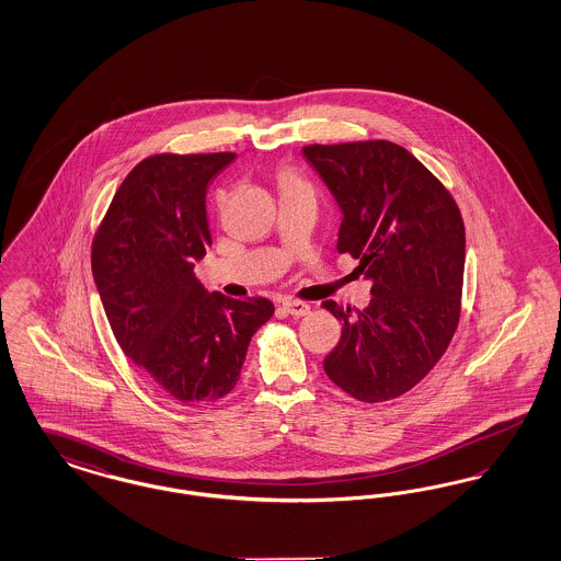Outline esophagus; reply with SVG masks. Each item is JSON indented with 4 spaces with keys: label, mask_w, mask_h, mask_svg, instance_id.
Masks as SVG:
<instances>
[{
    "label": "esophagus",
    "mask_w": 561,
    "mask_h": 561,
    "mask_svg": "<svg viewBox=\"0 0 561 561\" xmlns=\"http://www.w3.org/2000/svg\"><path fill=\"white\" fill-rule=\"evenodd\" d=\"M282 311L288 313V316H294V318H302V316H307L311 311V307L307 302H302V300H286L282 305Z\"/></svg>",
    "instance_id": "34e87169"
}]
</instances>
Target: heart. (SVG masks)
<instances>
[{
  "instance_id": "obj_1",
  "label": "heart",
  "mask_w": 561,
  "mask_h": 561,
  "mask_svg": "<svg viewBox=\"0 0 561 561\" xmlns=\"http://www.w3.org/2000/svg\"><path fill=\"white\" fill-rule=\"evenodd\" d=\"M277 187H279L282 195H286V193H307V195H311V185L290 168H284V170L277 172Z\"/></svg>"
}]
</instances>
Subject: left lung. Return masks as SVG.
Here are the masks:
<instances>
[{
    "label": "left lung",
    "mask_w": 561,
    "mask_h": 561,
    "mask_svg": "<svg viewBox=\"0 0 561 561\" xmlns=\"http://www.w3.org/2000/svg\"><path fill=\"white\" fill-rule=\"evenodd\" d=\"M334 195L339 252L373 282L364 311L323 307L343 336L323 359L328 378L355 400H393L421 382L460 320L465 225L448 188L389 140L302 147Z\"/></svg>",
    "instance_id": "obj_1"
}]
</instances>
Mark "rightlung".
Segmentation results:
<instances>
[{
	"label": "right lung",
	"mask_w": 561,
	"mask_h": 561,
	"mask_svg": "<svg viewBox=\"0 0 561 561\" xmlns=\"http://www.w3.org/2000/svg\"><path fill=\"white\" fill-rule=\"evenodd\" d=\"M236 153H160L134 165L92 241V275L122 351L181 403L220 400L240 380L267 298L206 293V191Z\"/></svg>",
	"instance_id": "add662e5"
}]
</instances>
